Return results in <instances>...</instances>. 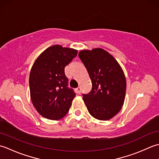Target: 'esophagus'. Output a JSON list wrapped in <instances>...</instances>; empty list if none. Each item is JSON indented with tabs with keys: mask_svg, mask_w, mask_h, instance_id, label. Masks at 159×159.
Listing matches in <instances>:
<instances>
[{
	"mask_svg": "<svg viewBox=\"0 0 159 159\" xmlns=\"http://www.w3.org/2000/svg\"><path fill=\"white\" fill-rule=\"evenodd\" d=\"M76 91H77V93H78V94H80L81 93V88L80 86H78L77 87V88L76 89Z\"/></svg>",
	"mask_w": 159,
	"mask_h": 159,
	"instance_id": "obj_1",
	"label": "esophagus"
}]
</instances>
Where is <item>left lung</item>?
Returning <instances> with one entry per match:
<instances>
[{"label":"left lung","instance_id":"1","mask_svg":"<svg viewBox=\"0 0 159 159\" xmlns=\"http://www.w3.org/2000/svg\"><path fill=\"white\" fill-rule=\"evenodd\" d=\"M92 83L89 93L83 100L89 113L99 120H108L124 105L126 80L121 66L112 55L101 48L80 51Z\"/></svg>","mask_w":159,"mask_h":159}]
</instances>
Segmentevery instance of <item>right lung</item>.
Instances as JSON below:
<instances>
[{"label":"right lung","instance_id":"1","mask_svg":"<svg viewBox=\"0 0 159 159\" xmlns=\"http://www.w3.org/2000/svg\"><path fill=\"white\" fill-rule=\"evenodd\" d=\"M77 54L73 48L53 45L35 60L30 75L31 102L39 114L51 120L63 118L75 93L68 87L64 68Z\"/></svg>","mask_w":159,"mask_h":159}]
</instances>
